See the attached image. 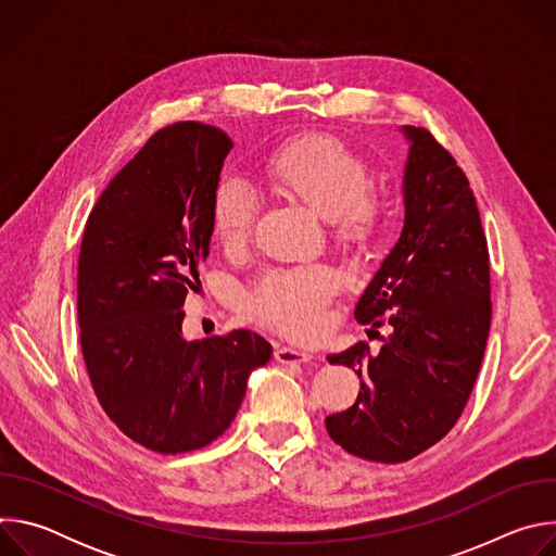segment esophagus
Instances as JSON below:
<instances>
[{"label":"esophagus","mask_w":556,"mask_h":556,"mask_svg":"<svg viewBox=\"0 0 556 556\" xmlns=\"http://www.w3.org/2000/svg\"><path fill=\"white\" fill-rule=\"evenodd\" d=\"M275 358L279 363H286V365H296V363H307L312 361V354L305 352V350H296V348H277L275 350Z\"/></svg>","instance_id":"34e87169"}]
</instances>
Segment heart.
<instances>
[{
    "mask_svg": "<svg viewBox=\"0 0 556 556\" xmlns=\"http://www.w3.org/2000/svg\"><path fill=\"white\" fill-rule=\"evenodd\" d=\"M268 176L279 189L334 222L343 240L365 244L374 237L380 206L367 193L371 176L367 165L343 142L314 136L283 144L270 155ZM257 211L260 193L244 176L224 174L217 180L211 222L226 249L249 242ZM337 290L339 277L328 266L273 268L253 286L247 307L264 326L292 337H312L319 330L326 303Z\"/></svg>",
    "mask_w": 556,
    "mask_h": 556,
    "instance_id": "b5f03b06",
    "label": "heart"
}]
</instances>
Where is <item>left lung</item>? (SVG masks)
<instances>
[{
    "label": "left lung",
    "mask_w": 556,
    "mask_h": 556,
    "mask_svg": "<svg viewBox=\"0 0 556 556\" xmlns=\"http://www.w3.org/2000/svg\"><path fill=\"white\" fill-rule=\"evenodd\" d=\"M409 140L405 226L354 309L389 326L378 354L356 343L330 354L361 378L356 403L326 418L348 453L399 464L442 440L462 416L491 330L489 247L478 202L455 157L422 127Z\"/></svg>",
    "instance_id": "1"
}]
</instances>
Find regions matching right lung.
<instances>
[{
  "instance_id": "add662e5",
  "label": "right lung",
  "mask_w": 556,
  "mask_h": 556,
  "mask_svg": "<svg viewBox=\"0 0 556 556\" xmlns=\"http://www.w3.org/2000/svg\"><path fill=\"white\" fill-rule=\"evenodd\" d=\"M230 138L193 121L155 131L92 208L78 255L84 361L110 420L155 453L211 444L273 356L251 332L189 341L185 301L213 235L211 202Z\"/></svg>"
}]
</instances>
